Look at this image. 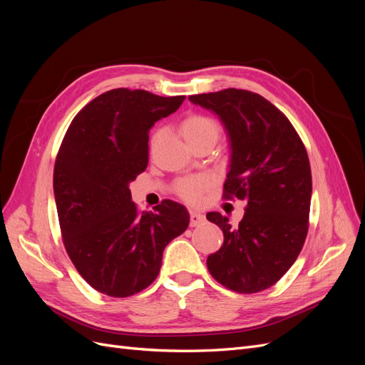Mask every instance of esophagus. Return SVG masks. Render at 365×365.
I'll return each mask as SVG.
<instances>
[{"label":"esophagus","instance_id":"obj_1","mask_svg":"<svg viewBox=\"0 0 365 365\" xmlns=\"http://www.w3.org/2000/svg\"><path fill=\"white\" fill-rule=\"evenodd\" d=\"M204 220H205V216L202 213L195 212V210H193V212H190V227L201 225Z\"/></svg>","mask_w":365,"mask_h":365}]
</instances>
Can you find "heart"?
<instances>
[{
    "label": "heart",
    "instance_id": "b5f03b06",
    "mask_svg": "<svg viewBox=\"0 0 365 365\" xmlns=\"http://www.w3.org/2000/svg\"><path fill=\"white\" fill-rule=\"evenodd\" d=\"M182 135L190 146L196 143L213 140L217 141L220 128L217 121L208 115L202 114H193L187 117L181 123ZM161 137V130H157L153 135V141H157ZM210 185V180L207 176H190V178H184L176 184V192H178L184 200L187 201H197V197L202 195V192Z\"/></svg>",
    "mask_w": 365,
    "mask_h": 365
}]
</instances>
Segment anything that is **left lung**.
Returning a JSON list of instances; mask_svg holds the SVG:
<instances>
[{"instance_id":"left-lung-1","label":"left lung","mask_w":365,"mask_h":365,"mask_svg":"<svg viewBox=\"0 0 365 365\" xmlns=\"http://www.w3.org/2000/svg\"><path fill=\"white\" fill-rule=\"evenodd\" d=\"M189 101L222 121L230 143L225 197L247 201L237 227L217 212L207 213L224 233L207 268L231 291L267 289L292 267L307 235L312 196L307 152L291 121L256 93L228 88Z\"/></svg>"}]
</instances>
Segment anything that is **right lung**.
I'll return each instance as SVG.
<instances>
[{"mask_svg":"<svg viewBox=\"0 0 365 365\" xmlns=\"http://www.w3.org/2000/svg\"><path fill=\"white\" fill-rule=\"evenodd\" d=\"M184 98L117 88L88 103L63 137L53 173L63 245L98 292L120 298L146 289L164 248L189 227L184 205L165 200L138 213L129 190L148 168L150 128Z\"/></svg>","mask_w":365,"mask_h":365,"instance_id":"obj_1","label":"right lung"}]
</instances>
